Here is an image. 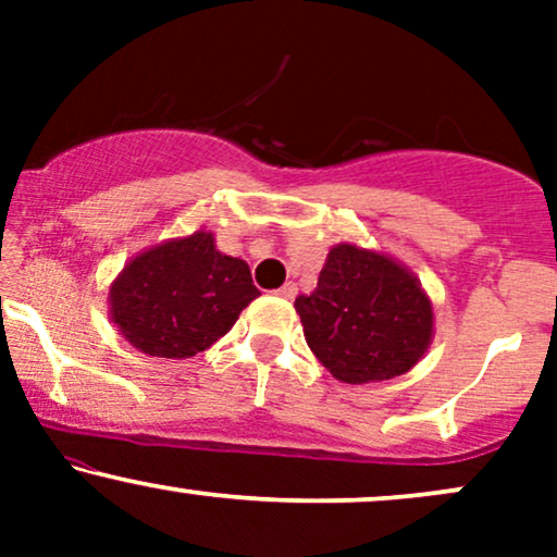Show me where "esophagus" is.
<instances>
[{
	"instance_id": "34e87169",
	"label": "esophagus",
	"mask_w": 557,
	"mask_h": 557,
	"mask_svg": "<svg viewBox=\"0 0 557 557\" xmlns=\"http://www.w3.org/2000/svg\"><path fill=\"white\" fill-rule=\"evenodd\" d=\"M296 290H298L296 285H293V283H285L283 287H277V290H274V293H277L280 298H287V300H290V298H296Z\"/></svg>"
}]
</instances>
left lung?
<instances>
[{
    "mask_svg": "<svg viewBox=\"0 0 557 557\" xmlns=\"http://www.w3.org/2000/svg\"><path fill=\"white\" fill-rule=\"evenodd\" d=\"M296 311L317 359L348 385L406 374L432 341V304L417 277L348 243L332 248Z\"/></svg>",
    "mask_w": 557,
    "mask_h": 557,
    "instance_id": "left-lung-1",
    "label": "left lung"
}]
</instances>
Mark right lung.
<instances>
[{"instance_id": "add662e5", "label": "right lung", "mask_w": 557, "mask_h": 557, "mask_svg": "<svg viewBox=\"0 0 557 557\" xmlns=\"http://www.w3.org/2000/svg\"><path fill=\"white\" fill-rule=\"evenodd\" d=\"M257 296L246 261L216 251L212 233H194L125 267L110 293L112 322L144 354L188 359L220 341Z\"/></svg>"}]
</instances>
